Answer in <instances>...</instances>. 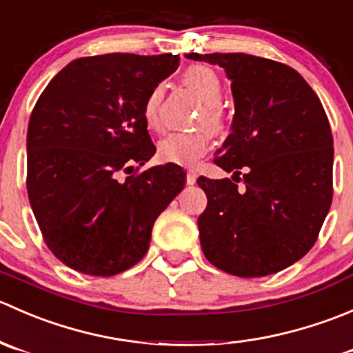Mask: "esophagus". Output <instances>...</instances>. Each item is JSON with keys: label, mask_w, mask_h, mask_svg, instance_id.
Returning a JSON list of instances; mask_svg holds the SVG:
<instances>
[{"label": "esophagus", "mask_w": 353, "mask_h": 353, "mask_svg": "<svg viewBox=\"0 0 353 353\" xmlns=\"http://www.w3.org/2000/svg\"><path fill=\"white\" fill-rule=\"evenodd\" d=\"M196 179H198L196 170H194V169H188V174H186V183L190 184V186H193V184L196 183Z\"/></svg>", "instance_id": "34e87169"}]
</instances>
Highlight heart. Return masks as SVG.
Here are the masks:
<instances>
[{
    "label": "heart",
    "mask_w": 353,
    "mask_h": 353,
    "mask_svg": "<svg viewBox=\"0 0 353 353\" xmlns=\"http://www.w3.org/2000/svg\"><path fill=\"white\" fill-rule=\"evenodd\" d=\"M183 81L198 95L203 102V109L198 116V123L205 124L210 131L219 133L223 128V114L220 101L223 95V85L219 74L210 66L191 65L184 70ZM163 99L162 85H157L147 95L143 104L145 123L150 130L160 126V104ZM208 134L205 130L190 131V133H169L159 141L160 160L163 162L191 165L208 150Z\"/></svg>",
    "instance_id": "heart-1"
}]
</instances>
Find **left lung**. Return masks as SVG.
<instances>
[{
    "instance_id": "obj_1",
    "label": "left lung",
    "mask_w": 353,
    "mask_h": 353,
    "mask_svg": "<svg viewBox=\"0 0 353 353\" xmlns=\"http://www.w3.org/2000/svg\"><path fill=\"white\" fill-rule=\"evenodd\" d=\"M188 58L222 66L232 81V133L215 163L245 183L241 190L229 177H198L208 198L198 216L203 254L230 275H272L307 254L330 212L328 116L307 81L283 63L244 52Z\"/></svg>"
}]
</instances>
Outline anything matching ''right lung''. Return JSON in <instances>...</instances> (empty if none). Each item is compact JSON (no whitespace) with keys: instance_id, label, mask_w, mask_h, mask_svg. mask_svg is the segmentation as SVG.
<instances>
[{"instance_id":"add662e5","label":"right lung","mask_w":353,"mask_h":353,"mask_svg":"<svg viewBox=\"0 0 353 353\" xmlns=\"http://www.w3.org/2000/svg\"><path fill=\"white\" fill-rule=\"evenodd\" d=\"M177 66L179 54L78 58L35 102L27 131L28 201L44 243L70 268L112 276L137 265L157 216L183 191L186 172L176 163L131 174L157 150L145 99Z\"/></svg>"}]
</instances>
